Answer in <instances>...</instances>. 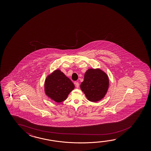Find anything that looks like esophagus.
I'll list each match as a JSON object with an SVG mask.
<instances>
[{"mask_svg":"<svg viewBox=\"0 0 151 151\" xmlns=\"http://www.w3.org/2000/svg\"><path fill=\"white\" fill-rule=\"evenodd\" d=\"M75 86H76V87H77V88H78V87H79V84L78 82H75Z\"/></svg>","mask_w":151,"mask_h":151,"instance_id":"34e87169","label":"esophagus"}]
</instances>
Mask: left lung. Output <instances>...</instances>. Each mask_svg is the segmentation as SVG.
Listing matches in <instances>:
<instances>
[{
  "instance_id": "1",
  "label": "left lung",
  "mask_w": 151,
  "mask_h": 151,
  "mask_svg": "<svg viewBox=\"0 0 151 151\" xmlns=\"http://www.w3.org/2000/svg\"><path fill=\"white\" fill-rule=\"evenodd\" d=\"M109 79L107 75L101 69L90 68L84 75L81 89L89 101L96 102L103 99L108 91Z\"/></svg>"
}]
</instances>
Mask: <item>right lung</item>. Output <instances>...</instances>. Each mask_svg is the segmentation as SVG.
I'll use <instances>...</instances> for the list:
<instances>
[{"instance_id": "right-lung-1", "label": "right lung", "mask_w": 151, "mask_h": 151, "mask_svg": "<svg viewBox=\"0 0 151 151\" xmlns=\"http://www.w3.org/2000/svg\"><path fill=\"white\" fill-rule=\"evenodd\" d=\"M74 88L73 83L60 69L55 70L45 79V94L57 103H60L66 99L68 94Z\"/></svg>"}]
</instances>
